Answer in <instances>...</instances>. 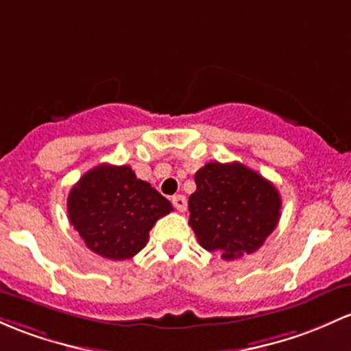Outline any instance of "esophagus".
<instances>
[{
    "instance_id": "obj_1",
    "label": "esophagus",
    "mask_w": 351,
    "mask_h": 351,
    "mask_svg": "<svg viewBox=\"0 0 351 351\" xmlns=\"http://www.w3.org/2000/svg\"><path fill=\"white\" fill-rule=\"evenodd\" d=\"M171 203H173V206H175L178 211H186L188 202H186V198H184L183 195L171 196Z\"/></svg>"
}]
</instances>
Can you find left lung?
I'll return each instance as SVG.
<instances>
[{"mask_svg": "<svg viewBox=\"0 0 351 351\" xmlns=\"http://www.w3.org/2000/svg\"><path fill=\"white\" fill-rule=\"evenodd\" d=\"M195 183L190 226L208 252L225 260L255 253L278 225V190L245 165L211 161L196 171Z\"/></svg>", "mask_w": 351, "mask_h": 351, "instance_id": "obj_1", "label": "left lung"}]
</instances>
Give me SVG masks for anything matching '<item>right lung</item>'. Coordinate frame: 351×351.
Here are the masks:
<instances>
[{
  "label": "right lung",
  "mask_w": 351,
  "mask_h": 351,
  "mask_svg": "<svg viewBox=\"0 0 351 351\" xmlns=\"http://www.w3.org/2000/svg\"><path fill=\"white\" fill-rule=\"evenodd\" d=\"M173 210L132 167L99 165L68 195V218L88 248L108 260H128L148 243L149 230Z\"/></svg>",
  "instance_id": "right-lung-1"
}]
</instances>
